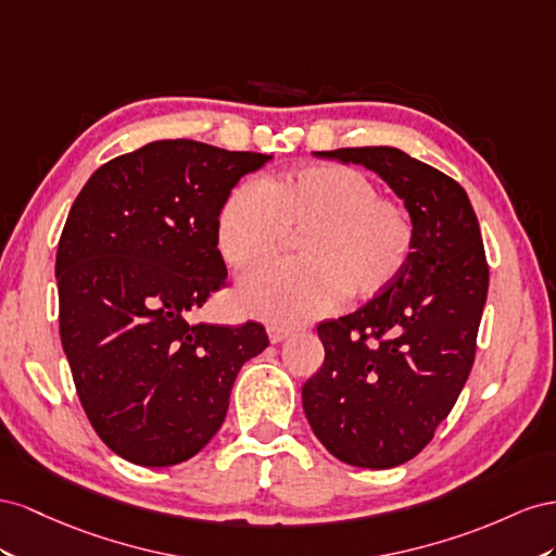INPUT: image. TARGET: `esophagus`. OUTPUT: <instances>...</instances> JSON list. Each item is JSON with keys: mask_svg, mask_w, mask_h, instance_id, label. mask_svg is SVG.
Listing matches in <instances>:
<instances>
[{"mask_svg": "<svg viewBox=\"0 0 556 556\" xmlns=\"http://www.w3.org/2000/svg\"><path fill=\"white\" fill-rule=\"evenodd\" d=\"M293 332V328H289V326H277V324H269L267 326V338H269V342H281V340H287L289 336Z\"/></svg>", "mask_w": 556, "mask_h": 556, "instance_id": "34e87169", "label": "esophagus"}]
</instances>
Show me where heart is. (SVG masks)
Instances as JSON below:
<instances>
[{
  "instance_id": "heart-1",
  "label": "heart",
  "mask_w": 556,
  "mask_h": 556,
  "mask_svg": "<svg viewBox=\"0 0 556 556\" xmlns=\"http://www.w3.org/2000/svg\"><path fill=\"white\" fill-rule=\"evenodd\" d=\"M298 240V261L265 263L240 281L247 312L275 324H303L349 303L387 293L417 251L407 204L346 165H305L263 184H237L216 214V249L247 269Z\"/></svg>"
}]
</instances>
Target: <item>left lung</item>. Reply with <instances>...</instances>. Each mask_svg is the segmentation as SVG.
I'll use <instances>...</instances> for the list:
<instances>
[{
	"mask_svg": "<svg viewBox=\"0 0 556 556\" xmlns=\"http://www.w3.org/2000/svg\"><path fill=\"white\" fill-rule=\"evenodd\" d=\"M377 172L417 224V251L393 287L319 324L324 366L303 387L321 445L358 468H393L433 440L470 375L489 289L478 216L447 174L391 147L316 151Z\"/></svg>",
	"mask_w": 556,
	"mask_h": 556,
	"instance_id": "obj_1",
	"label": "left lung"
}]
</instances>
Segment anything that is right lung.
I'll use <instances>...</instances> for the list:
<instances>
[{"label":"right lung","mask_w":556,"mask_h":556,"mask_svg":"<svg viewBox=\"0 0 556 556\" xmlns=\"http://www.w3.org/2000/svg\"><path fill=\"white\" fill-rule=\"evenodd\" d=\"M265 153L161 139L104 163L74 200L55 256L60 340L86 417L137 466L188 462L226 419L263 324H193L226 287L220 202Z\"/></svg>","instance_id":"1"}]
</instances>
